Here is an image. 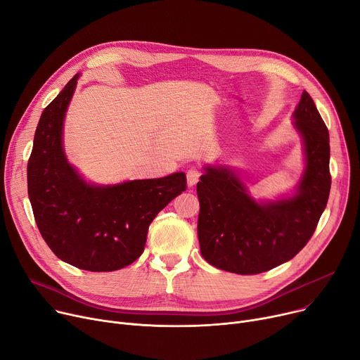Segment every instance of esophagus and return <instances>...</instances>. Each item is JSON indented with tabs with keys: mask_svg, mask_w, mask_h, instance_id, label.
<instances>
[{
	"mask_svg": "<svg viewBox=\"0 0 360 360\" xmlns=\"http://www.w3.org/2000/svg\"><path fill=\"white\" fill-rule=\"evenodd\" d=\"M200 176H201V171L198 169V167H195V166L189 167V169L186 171V182H188V186H194V185L200 181Z\"/></svg>",
	"mask_w": 360,
	"mask_h": 360,
	"instance_id": "obj_1",
	"label": "esophagus"
}]
</instances>
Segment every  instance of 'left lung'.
<instances>
[{"instance_id":"obj_1","label":"left lung","mask_w":360,"mask_h":360,"mask_svg":"<svg viewBox=\"0 0 360 360\" xmlns=\"http://www.w3.org/2000/svg\"><path fill=\"white\" fill-rule=\"evenodd\" d=\"M294 120L307 162L295 195L256 202L229 167H205L197 184L198 240L210 265L238 275L266 272L291 260L316 231L331 185L330 137L307 91Z\"/></svg>"}]
</instances>
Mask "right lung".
<instances>
[{"label":"right lung","mask_w":360,"mask_h":360,"mask_svg":"<svg viewBox=\"0 0 360 360\" xmlns=\"http://www.w3.org/2000/svg\"><path fill=\"white\" fill-rule=\"evenodd\" d=\"M78 77L41 112L27 163L29 198L41 237L60 260L84 271L111 272L140 257L150 223L186 189V176L86 184L62 146L63 118Z\"/></svg>","instance_id":"right-lung-1"}]
</instances>
